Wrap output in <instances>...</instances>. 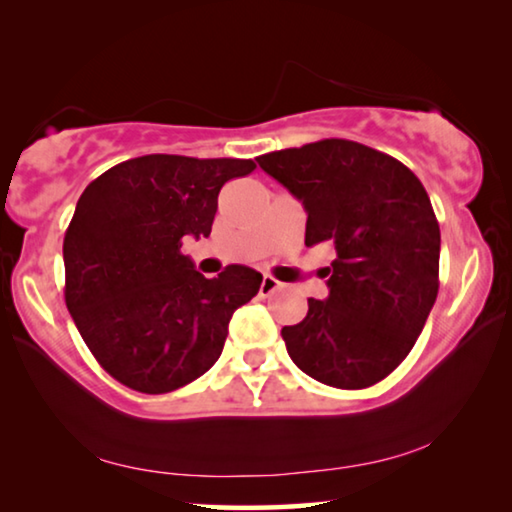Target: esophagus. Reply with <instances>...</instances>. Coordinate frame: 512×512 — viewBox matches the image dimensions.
Here are the masks:
<instances>
[{"label": "esophagus", "instance_id": "34e87169", "mask_svg": "<svg viewBox=\"0 0 512 512\" xmlns=\"http://www.w3.org/2000/svg\"><path fill=\"white\" fill-rule=\"evenodd\" d=\"M280 287V282L275 280V278H271V275H264L262 278V285H259V296H271L275 289Z\"/></svg>", "mask_w": 512, "mask_h": 512}]
</instances>
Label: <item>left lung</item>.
<instances>
[{
  "mask_svg": "<svg viewBox=\"0 0 512 512\" xmlns=\"http://www.w3.org/2000/svg\"><path fill=\"white\" fill-rule=\"evenodd\" d=\"M307 212L305 246L337 259L326 300L282 328L289 358L323 385L364 389L412 351L440 289V225L408 166L367 145L326 139L257 157Z\"/></svg>",
  "mask_w": 512,
  "mask_h": 512,
  "instance_id": "8db88e82",
  "label": "left lung"
}]
</instances>
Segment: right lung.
I'll return each instance as SVG.
<instances>
[{
  "label": "right lung",
  "instance_id": "add662e5",
  "mask_svg": "<svg viewBox=\"0 0 512 512\" xmlns=\"http://www.w3.org/2000/svg\"><path fill=\"white\" fill-rule=\"evenodd\" d=\"M250 159L145 154L86 186L63 239L66 305L102 369L143 394L193 383L221 358L237 307L262 273L227 266L205 278L182 255L209 237L223 184Z\"/></svg>",
  "mask_w": 512,
  "mask_h": 512
}]
</instances>
